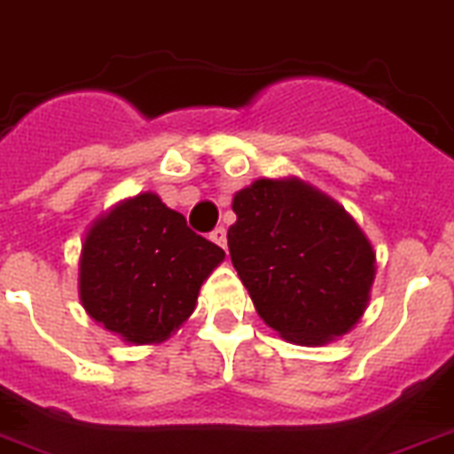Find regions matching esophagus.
Listing matches in <instances>:
<instances>
[{
    "instance_id": "esophagus-1",
    "label": "esophagus",
    "mask_w": 454,
    "mask_h": 454,
    "mask_svg": "<svg viewBox=\"0 0 454 454\" xmlns=\"http://www.w3.org/2000/svg\"><path fill=\"white\" fill-rule=\"evenodd\" d=\"M209 239H212L215 245H219L221 249H226V228H223V226L215 228V231L209 233Z\"/></svg>"
}]
</instances>
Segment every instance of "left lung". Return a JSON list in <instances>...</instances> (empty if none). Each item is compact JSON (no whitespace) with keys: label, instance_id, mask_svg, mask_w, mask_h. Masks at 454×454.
Masks as SVG:
<instances>
[{"label":"left lung","instance_id":"8db88e82","mask_svg":"<svg viewBox=\"0 0 454 454\" xmlns=\"http://www.w3.org/2000/svg\"><path fill=\"white\" fill-rule=\"evenodd\" d=\"M228 249L258 316L293 344L323 346L360 321L376 254L337 200L298 177L235 193Z\"/></svg>","mask_w":454,"mask_h":454}]
</instances>
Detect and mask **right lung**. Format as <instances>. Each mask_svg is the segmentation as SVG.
Listing matches in <instances>:
<instances>
[{
  "label": "right lung",
  "instance_id": "obj_1",
  "mask_svg": "<svg viewBox=\"0 0 454 454\" xmlns=\"http://www.w3.org/2000/svg\"><path fill=\"white\" fill-rule=\"evenodd\" d=\"M223 256L156 193H138L87 231L80 302L129 344H159L193 314L200 286Z\"/></svg>",
  "mask_w": 454,
  "mask_h": 454
}]
</instances>
